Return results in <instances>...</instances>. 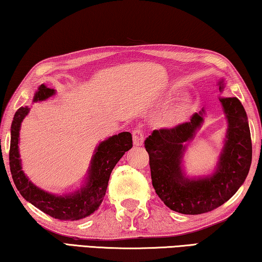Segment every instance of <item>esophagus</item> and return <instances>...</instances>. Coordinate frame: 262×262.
<instances>
[{
    "mask_svg": "<svg viewBox=\"0 0 262 262\" xmlns=\"http://www.w3.org/2000/svg\"><path fill=\"white\" fill-rule=\"evenodd\" d=\"M132 135H133V142H134V144L137 145V147H141L144 141L143 130L140 129V128H136V129L133 130Z\"/></svg>",
    "mask_w": 262,
    "mask_h": 262,
    "instance_id": "esophagus-1",
    "label": "esophagus"
}]
</instances>
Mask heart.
Masks as SVG:
<instances>
[{
	"instance_id": "obj_1",
	"label": "heart",
	"mask_w": 262,
	"mask_h": 262,
	"mask_svg": "<svg viewBox=\"0 0 262 262\" xmlns=\"http://www.w3.org/2000/svg\"><path fill=\"white\" fill-rule=\"evenodd\" d=\"M187 110V99L185 97H180L174 103L170 105L165 112V119L168 122H177L179 121Z\"/></svg>"
}]
</instances>
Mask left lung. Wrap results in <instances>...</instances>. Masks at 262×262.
Listing matches in <instances>:
<instances>
[{"mask_svg":"<svg viewBox=\"0 0 262 262\" xmlns=\"http://www.w3.org/2000/svg\"><path fill=\"white\" fill-rule=\"evenodd\" d=\"M217 84L220 90H223L224 79H220ZM220 101L228 119V129L214 173L188 178L181 168L186 143L194 139L203 122V110L194 113L188 122L170 129L154 130L144 141L152 186L159 199L171 210L185 215L214 210L231 199L246 179L252 163V142L246 112L236 97L220 98Z\"/></svg>","mask_w":262,"mask_h":262,"instance_id":"obj_1","label":"left lung"}]
</instances>
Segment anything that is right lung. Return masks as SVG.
<instances>
[{"label":"right lung","instance_id":"obj_1","mask_svg":"<svg viewBox=\"0 0 262 262\" xmlns=\"http://www.w3.org/2000/svg\"><path fill=\"white\" fill-rule=\"evenodd\" d=\"M54 94V89H50L41 84L33 97V103L46 100ZM29 111V106L19 107L15 113L11 123L9 164H10L12 180L17 189L26 201L57 220L78 221L94 214L103 202L110 176L114 166L125 152L133 147L132 134L128 132H122L100 142L95 150L89 166L85 185L81 189L72 194H51L31 183L21 170L18 150L19 130L21 121L28 115Z\"/></svg>","mask_w":262,"mask_h":262}]
</instances>
